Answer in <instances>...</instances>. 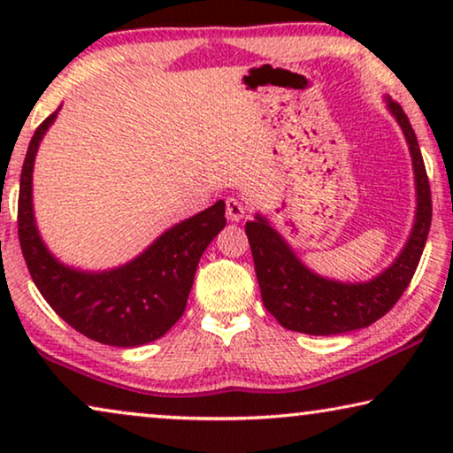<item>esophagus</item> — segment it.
Here are the masks:
<instances>
[{
	"mask_svg": "<svg viewBox=\"0 0 453 453\" xmlns=\"http://www.w3.org/2000/svg\"><path fill=\"white\" fill-rule=\"evenodd\" d=\"M247 214H250V208H247L245 203L239 200V197H228L226 200V219L228 220L239 222V220H243Z\"/></svg>",
	"mask_w": 453,
	"mask_h": 453,
	"instance_id": "1",
	"label": "esophagus"
}]
</instances>
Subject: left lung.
<instances>
[{
	"mask_svg": "<svg viewBox=\"0 0 453 453\" xmlns=\"http://www.w3.org/2000/svg\"><path fill=\"white\" fill-rule=\"evenodd\" d=\"M388 109L400 123L411 148L417 185L412 233L388 270L367 282L330 280L309 270L264 216L257 214L256 220L245 225L262 301L287 330L311 336H334L367 327L398 303L417 272L431 228V188L411 121L392 98H388Z\"/></svg>",
	"mask_w": 453,
	"mask_h": 453,
	"instance_id": "left-lung-1",
	"label": "left lung"
}]
</instances>
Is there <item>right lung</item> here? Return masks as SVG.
Segmentation results:
<instances>
[{"instance_id":"add662e5","label":"right lung","mask_w":453,"mask_h":453,"mask_svg":"<svg viewBox=\"0 0 453 453\" xmlns=\"http://www.w3.org/2000/svg\"><path fill=\"white\" fill-rule=\"evenodd\" d=\"M58 111L36 127L22 165L18 196L22 256L42 299L73 330L109 346L148 344L165 336L183 315L197 262L226 225L225 202L171 226L144 253L115 270L84 272L64 265L42 243L33 212L35 157Z\"/></svg>"}]
</instances>
